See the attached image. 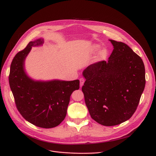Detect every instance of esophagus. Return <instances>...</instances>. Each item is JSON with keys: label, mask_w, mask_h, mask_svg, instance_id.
Masks as SVG:
<instances>
[{"label": "esophagus", "mask_w": 156, "mask_h": 156, "mask_svg": "<svg viewBox=\"0 0 156 156\" xmlns=\"http://www.w3.org/2000/svg\"><path fill=\"white\" fill-rule=\"evenodd\" d=\"M80 87H81L83 86V85L84 84V82H85V80H84L83 78H80Z\"/></svg>", "instance_id": "1"}]
</instances>
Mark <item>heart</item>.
<instances>
[{
  "mask_svg": "<svg viewBox=\"0 0 156 156\" xmlns=\"http://www.w3.org/2000/svg\"><path fill=\"white\" fill-rule=\"evenodd\" d=\"M101 48V46L99 44H92L91 46H90L89 48H88V51L89 52L94 54L95 53H96L97 52L99 51ZM108 57V51L106 48H102V50H101L98 54L97 55L96 57H95V61L96 62H101L103 61H105L107 59Z\"/></svg>",
  "mask_w": 156,
  "mask_h": 156,
  "instance_id": "1",
  "label": "heart"
}]
</instances>
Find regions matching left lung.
I'll list each match as a JSON object with an SVG mask.
<instances>
[{
  "instance_id": "left-lung-1",
  "label": "left lung",
  "mask_w": 156,
  "mask_h": 156,
  "mask_svg": "<svg viewBox=\"0 0 156 156\" xmlns=\"http://www.w3.org/2000/svg\"><path fill=\"white\" fill-rule=\"evenodd\" d=\"M113 51L108 61L88 66L83 71L85 101L91 118L104 126L128 120L135 112L145 85L140 56L126 44L109 40Z\"/></svg>"
}]
</instances>
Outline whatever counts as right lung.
<instances>
[{
	"mask_svg": "<svg viewBox=\"0 0 156 156\" xmlns=\"http://www.w3.org/2000/svg\"><path fill=\"white\" fill-rule=\"evenodd\" d=\"M42 38L30 42L11 62L9 85L18 110L30 123L44 128L58 126L64 119L71 94L80 88V81L36 80L25 69V59L32 47L42 46Z\"/></svg>",
	"mask_w": 156,
	"mask_h": 156,
	"instance_id": "obj_1",
	"label": "right lung"
}]
</instances>
